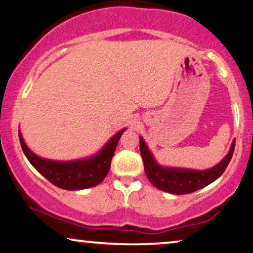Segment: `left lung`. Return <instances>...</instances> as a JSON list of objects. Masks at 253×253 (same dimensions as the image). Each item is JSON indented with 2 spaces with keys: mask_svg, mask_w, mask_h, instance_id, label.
<instances>
[{
  "mask_svg": "<svg viewBox=\"0 0 253 253\" xmlns=\"http://www.w3.org/2000/svg\"><path fill=\"white\" fill-rule=\"evenodd\" d=\"M235 141H233L228 154L215 166L208 169H189L179 167H165L156 162L154 155L149 150L143 137L140 136V152L143 159L144 170L148 179L156 188L174 195L190 194L212 183L225 172L233 157Z\"/></svg>",
  "mask_w": 253,
  "mask_h": 253,
  "instance_id": "obj_1",
  "label": "left lung"
}]
</instances>
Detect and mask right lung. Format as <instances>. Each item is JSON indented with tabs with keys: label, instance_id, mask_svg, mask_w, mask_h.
<instances>
[{
	"label": "right lung",
	"instance_id": "right-lung-1",
	"mask_svg": "<svg viewBox=\"0 0 253 253\" xmlns=\"http://www.w3.org/2000/svg\"><path fill=\"white\" fill-rule=\"evenodd\" d=\"M125 130L126 128H123L113 135L104 147L94 156L67 162L51 161L35 155L25 143L20 130L18 133L20 145L25 156L39 173L62 189L83 190L97 186L105 179L111 166V159L115 155L117 144Z\"/></svg>",
	"mask_w": 253,
	"mask_h": 253
}]
</instances>
